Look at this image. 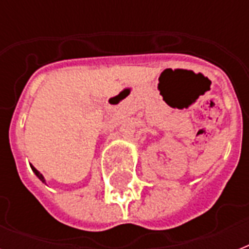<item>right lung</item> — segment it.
<instances>
[{
    "label": "right lung",
    "instance_id": "obj_1",
    "mask_svg": "<svg viewBox=\"0 0 249 249\" xmlns=\"http://www.w3.org/2000/svg\"><path fill=\"white\" fill-rule=\"evenodd\" d=\"M31 168H32V170H33V173L36 174L37 177L40 178L41 181H42V182H45V178H44V176H42V174H41V173H40V172H38V170H37V169H36V168H35V166H33V165H32V164H31Z\"/></svg>",
    "mask_w": 249,
    "mask_h": 249
}]
</instances>
